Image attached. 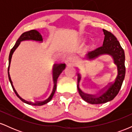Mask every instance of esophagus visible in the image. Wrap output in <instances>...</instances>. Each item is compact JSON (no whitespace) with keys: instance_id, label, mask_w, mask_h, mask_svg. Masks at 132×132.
<instances>
[{"instance_id":"esophagus-1","label":"esophagus","mask_w":132,"mask_h":132,"mask_svg":"<svg viewBox=\"0 0 132 132\" xmlns=\"http://www.w3.org/2000/svg\"><path fill=\"white\" fill-rule=\"evenodd\" d=\"M68 63H70V64H74L76 63L77 61V58L74 56H69L68 58Z\"/></svg>"}]
</instances>
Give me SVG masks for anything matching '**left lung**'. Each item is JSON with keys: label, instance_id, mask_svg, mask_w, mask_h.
Segmentation results:
<instances>
[{"label": "left lung", "instance_id": "obj_1", "mask_svg": "<svg viewBox=\"0 0 132 132\" xmlns=\"http://www.w3.org/2000/svg\"><path fill=\"white\" fill-rule=\"evenodd\" d=\"M104 37L102 46L94 50L89 51L86 54V58L92 60L104 54H108L112 57L114 64L117 67V76L115 81L110 83L101 90L98 95H93L84 93L79 88L81 75H78V89L79 93L84 101L91 104H104L112 101L119 93L125 78V53L119 42L112 33L103 29Z\"/></svg>", "mask_w": 132, "mask_h": 132}]
</instances>
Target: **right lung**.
<instances>
[{"instance_id":"add662e5","label":"right lung","mask_w":132,"mask_h":132,"mask_svg":"<svg viewBox=\"0 0 132 132\" xmlns=\"http://www.w3.org/2000/svg\"><path fill=\"white\" fill-rule=\"evenodd\" d=\"M25 40H33V41H36V42H43V38H42V35L38 31L36 30H30V31H26V32L22 33V35L20 37V38L18 39V40L16 41V42L14 46L12 48V50H10V54H9V67H8V76L9 81H10V84H11L12 87L13 91L15 92L16 96L19 98L22 102L24 103H26L27 104H29V105H35V106H40L43 105L44 104H46L48 102H49L52 99L53 97L54 92L56 91V83H57V80L59 76L60 75V74L61 73L62 71H63L66 68V64H54L53 66V89L52 92H51V95H50L48 99L45 100L43 101H37V102H28V101H25L23 99H22L20 95L18 94L17 92L16 91V90L15 89L14 87H13L12 81L11 78H10V74H9V69H10V63H11V59L12 57V54L14 52L15 50L17 48V47L19 46V45L20 44V42L22 41H25Z\"/></svg>"}]
</instances>
